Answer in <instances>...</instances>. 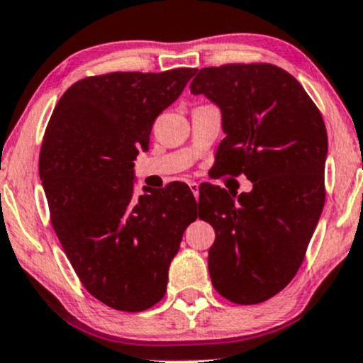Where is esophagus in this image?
Masks as SVG:
<instances>
[{"label": "esophagus", "instance_id": "1", "mask_svg": "<svg viewBox=\"0 0 363 363\" xmlns=\"http://www.w3.org/2000/svg\"><path fill=\"white\" fill-rule=\"evenodd\" d=\"M189 189H191V193L194 194L196 201H198L199 199V184H198V182H189Z\"/></svg>", "mask_w": 363, "mask_h": 363}]
</instances>
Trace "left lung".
<instances>
[{"label": "left lung", "instance_id": "left-lung-1", "mask_svg": "<svg viewBox=\"0 0 363 363\" xmlns=\"http://www.w3.org/2000/svg\"><path fill=\"white\" fill-rule=\"evenodd\" d=\"M191 93L223 115L226 137L213 169L253 184L238 196L208 186L199 218L216 233L208 252L211 282L231 303H264L296 276L320 220L325 121L298 79L272 64L199 69Z\"/></svg>", "mask_w": 363, "mask_h": 363}]
</instances>
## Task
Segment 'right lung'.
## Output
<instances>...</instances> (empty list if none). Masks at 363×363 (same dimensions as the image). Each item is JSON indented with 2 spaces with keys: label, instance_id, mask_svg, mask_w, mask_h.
<instances>
[{
  "label": "right lung",
  "instance_id": "right-lung-1",
  "mask_svg": "<svg viewBox=\"0 0 363 363\" xmlns=\"http://www.w3.org/2000/svg\"><path fill=\"white\" fill-rule=\"evenodd\" d=\"M194 72L84 77L62 94L43 135L38 172L57 238L86 291L118 311L164 298L170 260L201 215L182 182L133 196V160Z\"/></svg>",
  "mask_w": 363,
  "mask_h": 363
}]
</instances>
